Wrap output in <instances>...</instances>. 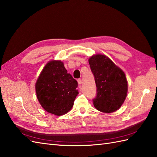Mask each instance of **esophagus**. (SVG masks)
Returning a JSON list of instances; mask_svg holds the SVG:
<instances>
[{
    "label": "esophagus",
    "instance_id": "34e87169",
    "mask_svg": "<svg viewBox=\"0 0 157 157\" xmlns=\"http://www.w3.org/2000/svg\"><path fill=\"white\" fill-rule=\"evenodd\" d=\"M77 82H78V85H81V84H82V81H81V79H78V80H77Z\"/></svg>",
    "mask_w": 157,
    "mask_h": 157
}]
</instances>
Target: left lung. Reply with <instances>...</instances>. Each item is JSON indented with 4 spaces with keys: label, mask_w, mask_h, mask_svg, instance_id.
Wrapping results in <instances>:
<instances>
[{
    "label": "left lung",
    "mask_w": 157,
    "mask_h": 157,
    "mask_svg": "<svg viewBox=\"0 0 157 157\" xmlns=\"http://www.w3.org/2000/svg\"><path fill=\"white\" fill-rule=\"evenodd\" d=\"M89 63L97 86V96L93 100L94 107L102 113L116 111L127 97L128 84L125 74L105 55L91 56Z\"/></svg>",
    "instance_id": "1"
}]
</instances>
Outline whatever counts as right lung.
<instances>
[{
  "mask_svg": "<svg viewBox=\"0 0 157 157\" xmlns=\"http://www.w3.org/2000/svg\"><path fill=\"white\" fill-rule=\"evenodd\" d=\"M78 82L68 73L60 60L48 62L36 82V97L49 113L60 116L72 109L78 94Z\"/></svg>",
  "mask_w": 157,
  "mask_h": 157,
  "instance_id": "1",
  "label": "right lung"
}]
</instances>
